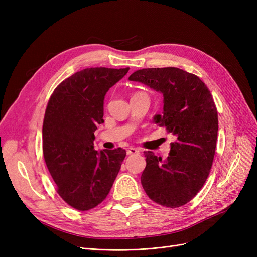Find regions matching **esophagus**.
<instances>
[{
  "instance_id": "obj_1",
  "label": "esophagus",
  "mask_w": 257,
  "mask_h": 257,
  "mask_svg": "<svg viewBox=\"0 0 257 257\" xmlns=\"http://www.w3.org/2000/svg\"><path fill=\"white\" fill-rule=\"evenodd\" d=\"M127 154H139V150L134 147H130L127 149Z\"/></svg>"
}]
</instances>
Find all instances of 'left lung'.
Wrapping results in <instances>:
<instances>
[{
  "label": "left lung",
  "instance_id": "left-lung-1",
  "mask_svg": "<svg viewBox=\"0 0 257 257\" xmlns=\"http://www.w3.org/2000/svg\"><path fill=\"white\" fill-rule=\"evenodd\" d=\"M128 79L162 93L163 114L154 121L177 138L166 160L144 152L143 188L159 205L181 207L197 195L212 166L219 120L211 93L199 77L177 67L143 68Z\"/></svg>",
  "mask_w": 257,
  "mask_h": 257
}]
</instances>
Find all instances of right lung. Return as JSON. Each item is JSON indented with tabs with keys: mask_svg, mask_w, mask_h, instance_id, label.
I'll return each mask as SVG.
<instances>
[{
	"mask_svg": "<svg viewBox=\"0 0 257 257\" xmlns=\"http://www.w3.org/2000/svg\"><path fill=\"white\" fill-rule=\"evenodd\" d=\"M126 68L91 67L77 72L54 89L43 123V153L67 205L87 211L107 197L126 151L94 150V132L104 123L107 91Z\"/></svg>",
	"mask_w": 257,
	"mask_h": 257,
	"instance_id": "right-lung-1",
	"label": "right lung"
}]
</instances>
